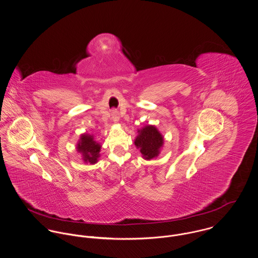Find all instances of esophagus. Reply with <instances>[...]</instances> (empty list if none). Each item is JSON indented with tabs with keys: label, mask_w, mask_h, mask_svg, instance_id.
<instances>
[{
	"label": "esophagus",
	"mask_w": 258,
	"mask_h": 258,
	"mask_svg": "<svg viewBox=\"0 0 258 258\" xmlns=\"http://www.w3.org/2000/svg\"><path fill=\"white\" fill-rule=\"evenodd\" d=\"M112 119H113L115 122H117V121L119 120V116H118V114H117L116 112H114V113L112 114Z\"/></svg>",
	"instance_id": "34e87169"
}]
</instances>
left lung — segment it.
I'll list each match as a JSON object with an SVG mask.
<instances>
[{"mask_svg": "<svg viewBox=\"0 0 258 258\" xmlns=\"http://www.w3.org/2000/svg\"><path fill=\"white\" fill-rule=\"evenodd\" d=\"M138 136L136 137L134 144L140 149L143 158L151 160L158 157L160 150L163 147L164 138L155 126L147 125L142 129L138 130Z\"/></svg>", "mask_w": 258, "mask_h": 258, "instance_id": "8db88e82", "label": "left lung"}]
</instances>
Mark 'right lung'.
<instances>
[{"label": "right lung", "instance_id": "add662e5", "mask_svg": "<svg viewBox=\"0 0 258 258\" xmlns=\"http://www.w3.org/2000/svg\"><path fill=\"white\" fill-rule=\"evenodd\" d=\"M101 145L94 141L93 136L89 134H82L77 143V152L82 155V159L85 163L95 164L100 157Z\"/></svg>", "mask_w": 258, "mask_h": 258}]
</instances>
